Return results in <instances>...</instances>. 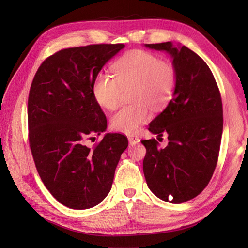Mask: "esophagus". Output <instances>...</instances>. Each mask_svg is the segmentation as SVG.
<instances>
[{
	"instance_id": "34e87169",
	"label": "esophagus",
	"mask_w": 248,
	"mask_h": 248,
	"mask_svg": "<svg viewBox=\"0 0 248 248\" xmlns=\"http://www.w3.org/2000/svg\"><path fill=\"white\" fill-rule=\"evenodd\" d=\"M128 140H129V144H130V145H136V144H138V142H139L140 140V138H138V137H129V138H128Z\"/></svg>"
}]
</instances>
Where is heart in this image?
<instances>
[{"label":"heart","mask_w":248,"mask_h":248,"mask_svg":"<svg viewBox=\"0 0 248 248\" xmlns=\"http://www.w3.org/2000/svg\"><path fill=\"white\" fill-rule=\"evenodd\" d=\"M114 69L116 78L103 71L95 77L93 96L100 107L114 109L122 90L133 85L131 99L136 103L122 107L110 117V127L115 131L133 133L150 117L147 103L156 108L170 98L176 88V71L170 64L141 49L127 52L115 63Z\"/></svg>","instance_id":"b5f03b06"}]
</instances>
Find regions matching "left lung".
Listing matches in <instances>:
<instances>
[{"label":"left lung","mask_w":248,"mask_h":248,"mask_svg":"<svg viewBox=\"0 0 248 248\" xmlns=\"http://www.w3.org/2000/svg\"><path fill=\"white\" fill-rule=\"evenodd\" d=\"M166 51L172 59L177 81L167 108L149 124L169 144L159 149L156 140H141L147 153L142 170L147 185L157 198L180 204L196 198L211 179L221 141L222 102L213 74L204 60L170 41L145 44Z\"/></svg>","instance_id":"obj_1"}]
</instances>
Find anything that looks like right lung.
<instances>
[{
    "instance_id": "right-lung-1",
    "label": "right lung",
    "mask_w": 248,
    "mask_h": 248,
    "mask_svg": "<svg viewBox=\"0 0 248 248\" xmlns=\"http://www.w3.org/2000/svg\"><path fill=\"white\" fill-rule=\"evenodd\" d=\"M124 44L62 49L37 70L28 100L29 140L35 166L48 191L62 205L92 208L108 194L121 154L123 134L106 133L87 146L94 133L107 130V118L92 86L102 67Z\"/></svg>"
}]
</instances>
